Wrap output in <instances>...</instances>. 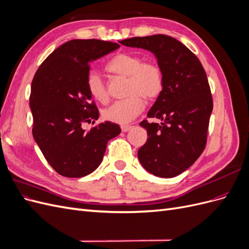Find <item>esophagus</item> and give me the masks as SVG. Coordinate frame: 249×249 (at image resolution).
Returning <instances> with one entry per match:
<instances>
[{"instance_id": "34e87169", "label": "esophagus", "mask_w": 249, "mask_h": 249, "mask_svg": "<svg viewBox=\"0 0 249 249\" xmlns=\"http://www.w3.org/2000/svg\"><path fill=\"white\" fill-rule=\"evenodd\" d=\"M132 127H133L132 125H122V131L124 132V133L129 132L132 129Z\"/></svg>"}]
</instances>
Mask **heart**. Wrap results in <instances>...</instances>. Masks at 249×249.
<instances>
[{"instance_id": "b5f03b06", "label": "heart", "mask_w": 249, "mask_h": 249, "mask_svg": "<svg viewBox=\"0 0 249 249\" xmlns=\"http://www.w3.org/2000/svg\"><path fill=\"white\" fill-rule=\"evenodd\" d=\"M106 71L125 78L126 99L116 101L103 111L105 119L125 124L137 117L144 109V101L153 102L161 95L165 86L162 67L156 62H144V58L131 52H120L105 65ZM87 90L90 96L101 104H107L109 94L102 78L94 71L87 77Z\"/></svg>"}]
</instances>
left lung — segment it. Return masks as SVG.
<instances>
[{
  "label": "left lung",
  "instance_id": "8db88e82",
  "mask_svg": "<svg viewBox=\"0 0 249 249\" xmlns=\"http://www.w3.org/2000/svg\"><path fill=\"white\" fill-rule=\"evenodd\" d=\"M120 43L153 52L163 69L164 90L147 113L162 123H140L147 140L138 159L154 176L177 177L198 159L207 144L213 110L207 73L198 58L171 36L132 37Z\"/></svg>",
  "mask_w": 249,
  "mask_h": 249
}]
</instances>
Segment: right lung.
<instances>
[{
  "mask_svg": "<svg viewBox=\"0 0 249 249\" xmlns=\"http://www.w3.org/2000/svg\"><path fill=\"white\" fill-rule=\"evenodd\" d=\"M118 48L116 42L99 39L70 40L50 54L35 73L30 94L33 137L60 176L82 178L94 171L108 141L122 132L110 122L89 131L82 127L99 118L87 90L90 61Z\"/></svg>",
  "mask_w": 249,
  "mask_h": 249,
  "instance_id": "add662e5",
  "label": "right lung"
}]
</instances>
